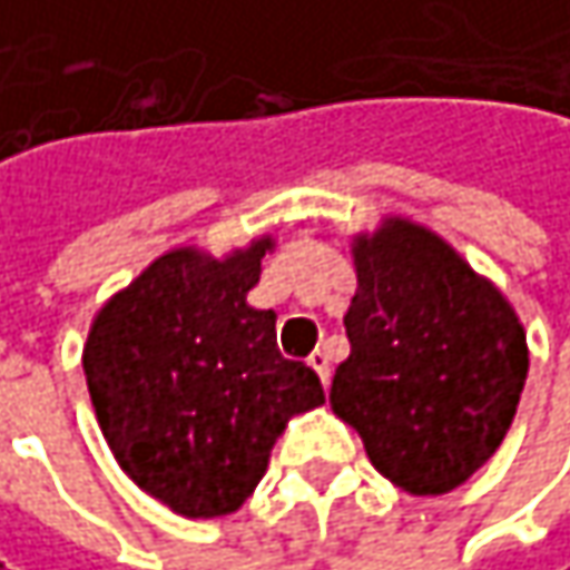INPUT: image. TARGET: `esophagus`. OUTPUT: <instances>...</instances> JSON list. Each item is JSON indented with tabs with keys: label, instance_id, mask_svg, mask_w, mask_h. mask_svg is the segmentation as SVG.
<instances>
[{
	"label": "esophagus",
	"instance_id": "esophagus-1",
	"mask_svg": "<svg viewBox=\"0 0 570 570\" xmlns=\"http://www.w3.org/2000/svg\"><path fill=\"white\" fill-rule=\"evenodd\" d=\"M309 365H313V372L320 375V382L330 385V375H333V372H330V355H326L323 348H316V352L309 355Z\"/></svg>",
	"mask_w": 570,
	"mask_h": 570
}]
</instances>
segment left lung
<instances>
[{"label": "left lung", "mask_w": 570, "mask_h": 570, "mask_svg": "<svg viewBox=\"0 0 570 570\" xmlns=\"http://www.w3.org/2000/svg\"><path fill=\"white\" fill-rule=\"evenodd\" d=\"M348 358L330 404L372 466L414 495L466 483L502 443L529 375L525 330L505 296L438 234L389 218L355 237Z\"/></svg>", "instance_id": "8db88e82"}]
</instances>
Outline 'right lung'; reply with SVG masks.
<instances>
[{"label": "right lung", "mask_w": 570, "mask_h": 570, "mask_svg": "<svg viewBox=\"0 0 570 570\" xmlns=\"http://www.w3.org/2000/svg\"><path fill=\"white\" fill-rule=\"evenodd\" d=\"M271 237L215 261L179 247L94 320L83 375L100 431L142 492L185 519L234 512L286 421L326 401L316 372L277 348V313L254 309Z\"/></svg>", "instance_id": "obj_1"}]
</instances>
